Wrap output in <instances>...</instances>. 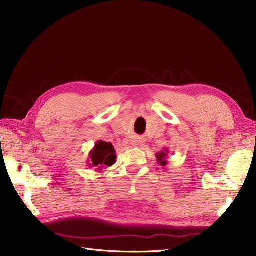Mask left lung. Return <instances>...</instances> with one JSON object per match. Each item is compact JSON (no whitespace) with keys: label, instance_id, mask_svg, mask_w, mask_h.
Returning <instances> with one entry per match:
<instances>
[{"label":"left lung","instance_id":"left-lung-1","mask_svg":"<svg viewBox=\"0 0 256 256\" xmlns=\"http://www.w3.org/2000/svg\"><path fill=\"white\" fill-rule=\"evenodd\" d=\"M168 152H170L168 148H166V147H164V150L160 152H158V154H156V158H157V161H158V164H159L160 166H166V164H168V160H166V158L168 157Z\"/></svg>","mask_w":256,"mask_h":256}]
</instances>
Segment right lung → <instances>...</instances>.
Instances as JSON below:
<instances>
[{
  "mask_svg": "<svg viewBox=\"0 0 256 256\" xmlns=\"http://www.w3.org/2000/svg\"><path fill=\"white\" fill-rule=\"evenodd\" d=\"M116 162L115 150L112 143L99 140L95 143L94 148L88 154V166L97 168L98 171H102V168L111 166Z\"/></svg>",
  "mask_w": 256,
  "mask_h": 256,
  "instance_id": "add662e5",
  "label": "right lung"
}]
</instances>
